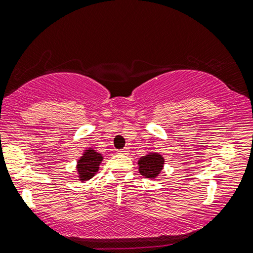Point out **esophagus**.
Segmentation results:
<instances>
[{
	"label": "esophagus",
	"mask_w": 253,
	"mask_h": 253,
	"mask_svg": "<svg viewBox=\"0 0 253 253\" xmlns=\"http://www.w3.org/2000/svg\"><path fill=\"white\" fill-rule=\"evenodd\" d=\"M119 154H127L129 153V148H123V150H120L119 152H117Z\"/></svg>",
	"instance_id": "1"
}]
</instances>
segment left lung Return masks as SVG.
I'll return each instance as SVG.
<instances>
[{
	"instance_id": "left-lung-1",
	"label": "left lung",
	"mask_w": 253,
	"mask_h": 253,
	"mask_svg": "<svg viewBox=\"0 0 253 253\" xmlns=\"http://www.w3.org/2000/svg\"><path fill=\"white\" fill-rule=\"evenodd\" d=\"M165 158L160 153H148L138 160L139 172L145 177L157 178L164 169Z\"/></svg>"
}]
</instances>
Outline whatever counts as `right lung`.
<instances>
[{
	"instance_id": "right-lung-1",
	"label": "right lung",
	"mask_w": 253,
	"mask_h": 253,
	"mask_svg": "<svg viewBox=\"0 0 253 253\" xmlns=\"http://www.w3.org/2000/svg\"><path fill=\"white\" fill-rule=\"evenodd\" d=\"M103 160V157L101 153H98L93 148H86L84 153L81 158L78 159L77 166V174L79 181L85 182L91 179L99 170V166Z\"/></svg>"
}]
</instances>
